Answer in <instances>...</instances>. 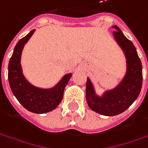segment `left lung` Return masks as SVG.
<instances>
[{"mask_svg": "<svg viewBox=\"0 0 148 148\" xmlns=\"http://www.w3.org/2000/svg\"><path fill=\"white\" fill-rule=\"evenodd\" d=\"M118 44L127 62V71L122 82L114 89L106 90L102 96L95 94L90 79L86 82V100L90 110L105 116H114L126 110L139 95L143 84V66L134 43L123 35L117 25L112 26Z\"/></svg>", "mask_w": 148, "mask_h": 148, "instance_id": "obj_1", "label": "left lung"}]
</instances>
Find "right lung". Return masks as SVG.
Segmentation results:
<instances>
[{"mask_svg":"<svg viewBox=\"0 0 148 148\" xmlns=\"http://www.w3.org/2000/svg\"><path fill=\"white\" fill-rule=\"evenodd\" d=\"M34 31L35 29H33L25 37L22 38L14 47L9 62V84L13 95L27 110L35 114H45L56 109L62 101L64 89L71 77V73L65 75L54 87L50 89L38 88L26 80L22 73L20 58L25 44Z\"/></svg>","mask_w":148,"mask_h":148,"instance_id":"obj_1","label":"right lung"}]
</instances>
